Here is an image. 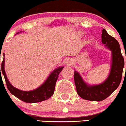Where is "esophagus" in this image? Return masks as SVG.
<instances>
[{"mask_svg":"<svg viewBox=\"0 0 126 126\" xmlns=\"http://www.w3.org/2000/svg\"><path fill=\"white\" fill-rule=\"evenodd\" d=\"M64 64L67 66H72L74 63V62L73 60H72V59H66L64 60Z\"/></svg>","mask_w":126,"mask_h":126,"instance_id":"obj_1","label":"esophagus"}]
</instances>
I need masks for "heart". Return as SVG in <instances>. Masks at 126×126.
<instances>
[{"label":"heart","instance_id":"1","mask_svg":"<svg viewBox=\"0 0 126 126\" xmlns=\"http://www.w3.org/2000/svg\"><path fill=\"white\" fill-rule=\"evenodd\" d=\"M82 34V33H80V32H79V33H78V35H80Z\"/></svg>","mask_w":126,"mask_h":126}]
</instances>
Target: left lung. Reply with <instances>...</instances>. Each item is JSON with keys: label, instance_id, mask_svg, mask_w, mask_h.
<instances>
[{"label": "left lung", "instance_id": "obj_1", "mask_svg": "<svg viewBox=\"0 0 126 126\" xmlns=\"http://www.w3.org/2000/svg\"><path fill=\"white\" fill-rule=\"evenodd\" d=\"M101 39L105 47L111 51V67L107 78L99 84H88L83 80L80 73L74 69V79L77 93L80 97L86 100H104L118 87L121 80L124 60L119 43L114 37L110 35L105 29L102 30Z\"/></svg>", "mask_w": 126, "mask_h": 126}]
</instances>
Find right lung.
<instances>
[{"label": "right lung", "mask_w": 126, "mask_h": 126, "mask_svg": "<svg viewBox=\"0 0 126 126\" xmlns=\"http://www.w3.org/2000/svg\"><path fill=\"white\" fill-rule=\"evenodd\" d=\"M22 31H20L17 32L16 34H19ZM63 68H64L63 66L56 68L49 75L48 78L45 80L44 83L34 90L29 91L20 90L18 88L13 86L8 79L5 70V54L3 53V59L2 66L0 67V77H2L1 73H2L5 77L7 88L12 95L24 102H28V103H36L48 99L53 95L59 75Z\"/></svg>", "instance_id": "1"}]
</instances>
